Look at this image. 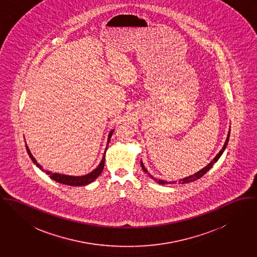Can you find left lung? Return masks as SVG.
Returning a JSON list of instances; mask_svg holds the SVG:
<instances>
[{"label":"left lung","instance_id":"8db88e82","mask_svg":"<svg viewBox=\"0 0 257 257\" xmlns=\"http://www.w3.org/2000/svg\"><path fill=\"white\" fill-rule=\"evenodd\" d=\"M228 138H229V133H228V138H227V140H226V143H225V145H224L223 149H222V150L219 152V154H218V155L215 157V159H214V160H213V161H212V162H211V163H210V164H209L207 167H205L204 169H202V170H201L200 171H198L197 173H195V174H193V175H191V176H189V177H185V178L181 179V180H180V181H178V182H179V183H180V182H181V183H187V182H191V181H194V180L198 179V178H200V177H202V176H203V175H204V174H205L207 171H209V170H210V169L213 167V165H214V164H215V163H216V162H217V161L220 159V157L222 156V154L224 153V151H225V149H226V147H227V145H228ZM141 165H142V169L144 170V171H145V172H148V171H147V170L144 168V166H143V163H141ZM152 177H153V176H152ZM153 178H154V177H153ZM155 180H156L158 183H160V184H163V185H164V184H167V183H169V182H167V181H165V180H160V179H159V180H158V179H155ZM171 183H176V181H172Z\"/></svg>","mask_w":257,"mask_h":257}]
</instances>
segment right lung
<instances>
[{"label": "right lung", "instance_id": "right-lung-1", "mask_svg": "<svg viewBox=\"0 0 257 257\" xmlns=\"http://www.w3.org/2000/svg\"><path fill=\"white\" fill-rule=\"evenodd\" d=\"M112 133H113V131H111V132L109 133V135H108V142H107V144L110 141V138H111ZM26 147H27V151H28L29 156L30 157V159L32 160V162H33V163L36 165V167L39 168L41 171H45L42 169V167L36 162V160L33 158V156L31 155V153H30V151H29V147H28L27 145H26ZM106 149H107V148H106ZM105 151H106V150H105ZM104 154H105V153H104ZM104 158H105V157L103 156V158H102V160H101V163L99 164V166H98L94 171H91L90 173L86 174V175H84V176H70V175H64V174H59V173H51V172H49V171H46V172L49 174L50 178H52L53 180L57 181L59 183L66 184V185H70V186H83V185H86V184L92 182L95 178L98 177V175L101 173V171H103V168H104V160H105Z\"/></svg>", "mask_w": 257, "mask_h": 257}]
</instances>
